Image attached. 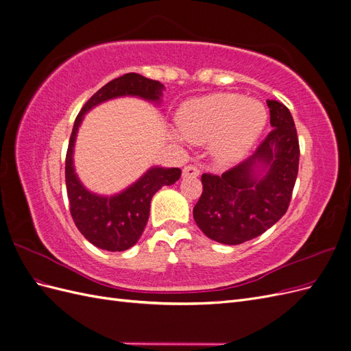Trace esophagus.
<instances>
[{
  "instance_id": "34e87169",
  "label": "esophagus",
  "mask_w": 351,
  "mask_h": 351,
  "mask_svg": "<svg viewBox=\"0 0 351 351\" xmlns=\"http://www.w3.org/2000/svg\"><path fill=\"white\" fill-rule=\"evenodd\" d=\"M199 168L196 165H186L183 168V177L184 178H193V177H197L199 176Z\"/></svg>"
}]
</instances>
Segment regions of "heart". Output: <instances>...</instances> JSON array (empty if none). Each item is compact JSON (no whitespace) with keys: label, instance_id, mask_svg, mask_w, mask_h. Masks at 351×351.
<instances>
[{"label":"heart","instance_id":"b5f03b06","mask_svg":"<svg viewBox=\"0 0 351 351\" xmlns=\"http://www.w3.org/2000/svg\"><path fill=\"white\" fill-rule=\"evenodd\" d=\"M267 111L254 99L236 93H214L186 102L177 114L178 129L189 141L210 142L221 164L236 162L258 139Z\"/></svg>","mask_w":351,"mask_h":351}]
</instances>
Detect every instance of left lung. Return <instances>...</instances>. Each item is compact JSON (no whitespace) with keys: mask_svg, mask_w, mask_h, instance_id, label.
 <instances>
[{"mask_svg":"<svg viewBox=\"0 0 351 351\" xmlns=\"http://www.w3.org/2000/svg\"><path fill=\"white\" fill-rule=\"evenodd\" d=\"M272 130L246 161L222 176L202 174L193 218L205 236L241 244L271 228L289 209L299 173L300 147L290 110L267 101Z\"/></svg>","mask_w":351,"mask_h":351,"instance_id":"1","label":"left lung"}]
</instances>
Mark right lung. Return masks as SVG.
<instances>
[{
    "label": "right lung",
    "mask_w": 351,
    "mask_h": 351,
    "mask_svg": "<svg viewBox=\"0 0 351 351\" xmlns=\"http://www.w3.org/2000/svg\"><path fill=\"white\" fill-rule=\"evenodd\" d=\"M164 84L137 73H127L102 86L83 105L76 117L66 155V186L70 214L79 231L93 246L108 252H123L137 243L149 218L151 199L162 186L174 184L182 176L180 168L152 167L136 183L114 196H99L84 189L73 167V146L79 125L98 104L119 97H139L159 102Z\"/></svg>",
    "instance_id": "1"
}]
</instances>
